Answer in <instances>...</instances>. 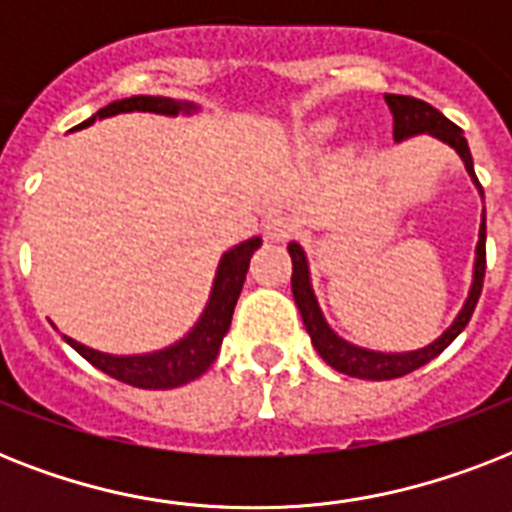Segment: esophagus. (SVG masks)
Returning <instances> with one entry per match:
<instances>
[{
  "mask_svg": "<svg viewBox=\"0 0 512 512\" xmlns=\"http://www.w3.org/2000/svg\"><path fill=\"white\" fill-rule=\"evenodd\" d=\"M300 223H297V217L287 215V212H276L265 220V236L273 241H289L297 233Z\"/></svg>",
  "mask_w": 512,
  "mask_h": 512,
  "instance_id": "34e87169",
  "label": "esophagus"
}]
</instances>
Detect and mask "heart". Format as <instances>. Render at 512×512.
I'll list each match as a JSON object with an SVG mask.
<instances>
[{
    "label": "heart",
    "instance_id": "obj_1",
    "mask_svg": "<svg viewBox=\"0 0 512 512\" xmlns=\"http://www.w3.org/2000/svg\"><path fill=\"white\" fill-rule=\"evenodd\" d=\"M335 130H337L335 119H321V122H316L311 130H308V143H313V146H324L327 140H332Z\"/></svg>",
    "mask_w": 512,
    "mask_h": 512
}]
</instances>
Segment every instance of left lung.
<instances>
[{"mask_svg":"<svg viewBox=\"0 0 512 512\" xmlns=\"http://www.w3.org/2000/svg\"><path fill=\"white\" fill-rule=\"evenodd\" d=\"M390 114H393V140H409L414 135H430V138L441 140L446 146H452L460 159L465 162V170L473 177L478 193L481 183H478L476 170H473V156H470L468 140L462 135L457 124H452L441 111L428 106L425 100L409 98V95H385ZM289 257H292V295L300 308L303 324L311 335L313 348L319 350V356L327 361L332 369L348 374V377H358V380H393V377H404V374L420 369L436 358L444 348L452 345V340L460 335L462 329L468 327L470 316L476 311L478 297L484 289V273H486V209L481 212V228H478V244H476V263H473V284H470L468 300L462 305V311L457 313V319L452 321V327L444 329V335L433 340L425 348L404 350V353H382V350L358 348L353 342L342 340L335 329L329 327L324 313L319 308L316 292L311 287V271H308V257L305 249L297 241H289Z\"/></svg>","mask_w":512,"mask_h":512,"instance_id":"1","label":"left lung"}]
</instances>
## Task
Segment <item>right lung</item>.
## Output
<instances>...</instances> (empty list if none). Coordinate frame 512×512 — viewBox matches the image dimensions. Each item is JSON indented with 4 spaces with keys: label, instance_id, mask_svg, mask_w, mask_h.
<instances>
[{
    "label": "right lung",
    "instance_id": "add662e5",
    "mask_svg": "<svg viewBox=\"0 0 512 512\" xmlns=\"http://www.w3.org/2000/svg\"><path fill=\"white\" fill-rule=\"evenodd\" d=\"M132 111H148V114L162 116H177V114H196L199 106L191 100H175L162 98V95H132V98L114 100L106 108H100L98 114H92L87 122H82L76 130L90 127L95 119H108L116 114H132ZM263 244L260 236L247 239L231 247L220 257V265L215 271V281H212V292L209 300L201 311L199 321L193 324L191 332L162 350L154 353H138V356H114V353H103V350L87 348L82 342L71 340L63 335V340L71 348L90 361L92 366H98L100 372L111 374L114 380H122L132 388L146 390H170L180 388L185 382L196 380L207 372L212 361L220 353L223 337L228 335L231 327L233 308L241 295L244 279L249 271V257L255 255V249Z\"/></svg>",
    "mask_w": 512,
    "mask_h": 512
}]
</instances>
